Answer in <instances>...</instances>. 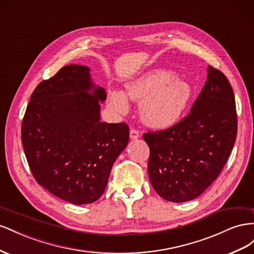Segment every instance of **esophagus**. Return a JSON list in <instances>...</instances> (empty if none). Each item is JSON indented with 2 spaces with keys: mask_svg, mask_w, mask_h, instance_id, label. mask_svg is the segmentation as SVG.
Returning <instances> with one entry per match:
<instances>
[{
  "mask_svg": "<svg viewBox=\"0 0 254 254\" xmlns=\"http://www.w3.org/2000/svg\"><path fill=\"white\" fill-rule=\"evenodd\" d=\"M139 137H140L139 131H137L135 128H131V131H129V138L134 140V139L139 138Z\"/></svg>",
  "mask_w": 254,
  "mask_h": 254,
  "instance_id": "esophagus-1",
  "label": "esophagus"
}]
</instances>
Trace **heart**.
Listing matches in <instances>:
<instances>
[{
    "label": "heart",
    "mask_w": 254,
    "mask_h": 254,
    "mask_svg": "<svg viewBox=\"0 0 254 254\" xmlns=\"http://www.w3.org/2000/svg\"><path fill=\"white\" fill-rule=\"evenodd\" d=\"M127 96L140 102L141 120L153 128H167L181 118L191 98V87L168 70L146 72L126 86ZM110 105L116 112L127 113L128 104L120 91L110 92Z\"/></svg>",
    "instance_id": "obj_1"
}]
</instances>
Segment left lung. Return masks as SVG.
I'll use <instances>...</instances> for the list:
<instances>
[{"instance_id":"8db88e82","label":"left lung","mask_w":254,"mask_h":254,"mask_svg":"<svg viewBox=\"0 0 254 254\" xmlns=\"http://www.w3.org/2000/svg\"><path fill=\"white\" fill-rule=\"evenodd\" d=\"M237 134L233 89L222 72L207 79L190 112L167 129L143 134L152 187L167 201L186 202L203 192L227 163Z\"/></svg>"}]
</instances>
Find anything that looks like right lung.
Returning <instances> with one entry per match:
<instances>
[{"mask_svg":"<svg viewBox=\"0 0 254 254\" xmlns=\"http://www.w3.org/2000/svg\"><path fill=\"white\" fill-rule=\"evenodd\" d=\"M89 68L63 67L31 96L21 140L37 183L56 197L82 205L105 190L113 165L128 142L126 122L100 121L105 89L92 83Z\"/></svg>","mask_w":254,"mask_h":254,"instance_id":"1","label":"right lung"}]
</instances>
